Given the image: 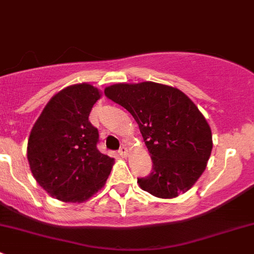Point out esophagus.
I'll return each mask as SVG.
<instances>
[{
	"label": "esophagus",
	"mask_w": 254,
	"mask_h": 254,
	"mask_svg": "<svg viewBox=\"0 0 254 254\" xmlns=\"http://www.w3.org/2000/svg\"><path fill=\"white\" fill-rule=\"evenodd\" d=\"M118 153H119L122 157H127V148L125 147V146H122V147L118 150Z\"/></svg>",
	"instance_id": "obj_1"
}]
</instances>
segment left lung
Listing matches in <instances>:
<instances>
[{
	"mask_svg": "<svg viewBox=\"0 0 254 254\" xmlns=\"http://www.w3.org/2000/svg\"><path fill=\"white\" fill-rule=\"evenodd\" d=\"M104 94L134 117L151 155L152 172L137 178L140 188L162 199L189 190L212 148L211 129L191 99L156 82L115 83Z\"/></svg>",
	"mask_w": 254,
	"mask_h": 254,
	"instance_id": "8db88e82",
	"label": "left lung"
}]
</instances>
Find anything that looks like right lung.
I'll return each instance as SVG.
<instances>
[{
    "instance_id": "obj_1",
    "label": "right lung",
    "mask_w": 254,
    "mask_h": 254,
    "mask_svg": "<svg viewBox=\"0 0 254 254\" xmlns=\"http://www.w3.org/2000/svg\"><path fill=\"white\" fill-rule=\"evenodd\" d=\"M101 96L99 89L88 83L61 89L48 102L30 131V171L53 198L83 203L108 179L114 158L99 152L98 130L88 120Z\"/></svg>"
}]
</instances>
